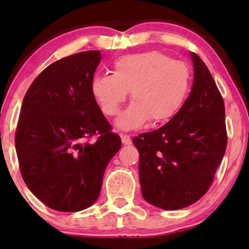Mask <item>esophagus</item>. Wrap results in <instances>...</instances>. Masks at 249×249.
I'll use <instances>...</instances> for the list:
<instances>
[{"label": "esophagus", "mask_w": 249, "mask_h": 249, "mask_svg": "<svg viewBox=\"0 0 249 249\" xmlns=\"http://www.w3.org/2000/svg\"><path fill=\"white\" fill-rule=\"evenodd\" d=\"M120 139H122V142L123 144L127 145L131 143V137L129 136V135H125V134H120Z\"/></svg>", "instance_id": "obj_1"}]
</instances>
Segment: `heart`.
Segmentation results:
<instances>
[{
	"label": "heart",
	"mask_w": 249,
	"mask_h": 249,
	"mask_svg": "<svg viewBox=\"0 0 249 249\" xmlns=\"http://www.w3.org/2000/svg\"><path fill=\"white\" fill-rule=\"evenodd\" d=\"M113 69V74L92 78L91 94L102 112L112 117L130 91L132 104L115 120L120 130L139 129L148 120L169 122L182 108L192 87L189 66L157 50L120 56Z\"/></svg>",
	"instance_id": "obj_1"
}]
</instances>
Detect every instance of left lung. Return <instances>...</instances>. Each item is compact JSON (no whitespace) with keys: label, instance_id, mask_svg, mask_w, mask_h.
<instances>
[{"label":"left lung","instance_id":"left-lung-1","mask_svg":"<svg viewBox=\"0 0 249 249\" xmlns=\"http://www.w3.org/2000/svg\"><path fill=\"white\" fill-rule=\"evenodd\" d=\"M190 57L194 80L182 108L160 129L132 139L143 197L167 211L201 199L227 149L223 97L202 60L195 53Z\"/></svg>","mask_w":249,"mask_h":249}]
</instances>
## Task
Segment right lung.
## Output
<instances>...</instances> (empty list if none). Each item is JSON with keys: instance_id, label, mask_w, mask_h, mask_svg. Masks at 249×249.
<instances>
[{"instance_id": "1", "label": "right lung", "mask_w": 249, "mask_h": 249, "mask_svg": "<svg viewBox=\"0 0 249 249\" xmlns=\"http://www.w3.org/2000/svg\"><path fill=\"white\" fill-rule=\"evenodd\" d=\"M100 61V50L55 61L34 80L21 105L16 149L22 179L60 212L96 201L105 170L122 145L91 94ZM94 134L99 135L94 143L82 144Z\"/></svg>"}]
</instances>
